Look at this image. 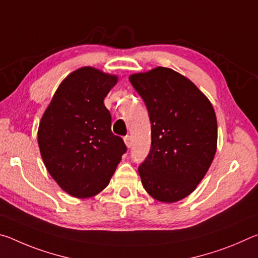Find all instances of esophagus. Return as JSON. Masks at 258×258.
<instances>
[{
  "mask_svg": "<svg viewBox=\"0 0 258 258\" xmlns=\"http://www.w3.org/2000/svg\"><path fill=\"white\" fill-rule=\"evenodd\" d=\"M124 142H125L126 147L131 148V146H132V137H130V135H126V137L124 138Z\"/></svg>",
  "mask_w": 258,
  "mask_h": 258,
  "instance_id": "1",
  "label": "esophagus"
}]
</instances>
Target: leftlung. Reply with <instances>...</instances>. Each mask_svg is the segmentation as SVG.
<instances>
[{
	"instance_id": "8db88e82",
	"label": "left lung",
	"mask_w": 258,
	"mask_h": 258,
	"mask_svg": "<svg viewBox=\"0 0 258 258\" xmlns=\"http://www.w3.org/2000/svg\"><path fill=\"white\" fill-rule=\"evenodd\" d=\"M130 82L151 123L149 155L139 166L142 185L161 203L178 202L195 191L215 156V111L202 91L173 69L133 74Z\"/></svg>"
}]
</instances>
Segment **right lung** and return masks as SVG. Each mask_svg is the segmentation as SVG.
<instances>
[{
    "label": "right lung",
    "instance_id": "add662e5",
    "mask_svg": "<svg viewBox=\"0 0 258 258\" xmlns=\"http://www.w3.org/2000/svg\"><path fill=\"white\" fill-rule=\"evenodd\" d=\"M117 76L92 67L73 72L59 85L38 127L44 165L68 195L93 197L109 184L127 148L111 132L103 100Z\"/></svg>",
    "mask_w": 258,
    "mask_h": 258
}]
</instances>
